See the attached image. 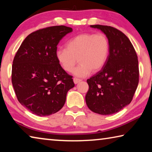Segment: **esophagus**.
Segmentation results:
<instances>
[{
	"instance_id": "34e87169",
	"label": "esophagus",
	"mask_w": 152,
	"mask_h": 152,
	"mask_svg": "<svg viewBox=\"0 0 152 152\" xmlns=\"http://www.w3.org/2000/svg\"><path fill=\"white\" fill-rule=\"evenodd\" d=\"M81 81V79H78V78H77V77H74L73 78V81H74V83H75V84L79 83Z\"/></svg>"
}]
</instances>
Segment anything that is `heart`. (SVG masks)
<instances>
[{
	"label": "heart",
	"instance_id": "b5f03b06",
	"mask_svg": "<svg viewBox=\"0 0 152 152\" xmlns=\"http://www.w3.org/2000/svg\"><path fill=\"white\" fill-rule=\"evenodd\" d=\"M109 50L110 44L105 34L82 33L70 39L66 48L58 49L56 57L62 68L69 73L73 71L79 60L80 64L74 69L73 74L85 77L104 66Z\"/></svg>",
	"mask_w": 152,
	"mask_h": 152
}]
</instances>
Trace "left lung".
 I'll use <instances>...</instances> for the list:
<instances>
[{"mask_svg": "<svg viewBox=\"0 0 152 152\" xmlns=\"http://www.w3.org/2000/svg\"><path fill=\"white\" fill-rule=\"evenodd\" d=\"M109 39L108 59L99 72L87 80L86 102L91 111L100 115L119 112L132 101L139 83L137 55L129 39L115 28L91 25Z\"/></svg>", "mask_w": 152, "mask_h": 152, "instance_id": "8db88e82", "label": "left lung"}]
</instances>
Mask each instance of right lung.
<instances>
[{"mask_svg":"<svg viewBox=\"0 0 152 152\" xmlns=\"http://www.w3.org/2000/svg\"><path fill=\"white\" fill-rule=\"evenodd\" d=\"M73 29L54 26L26 37L14 57L11 81L18 100L39 116L56 113L75 83L56 57L60 41Z\"/></svg>","mask_w":152,"mask_h":152,"instance_id":"add662e5","label":"right lung"}]
</instances>
